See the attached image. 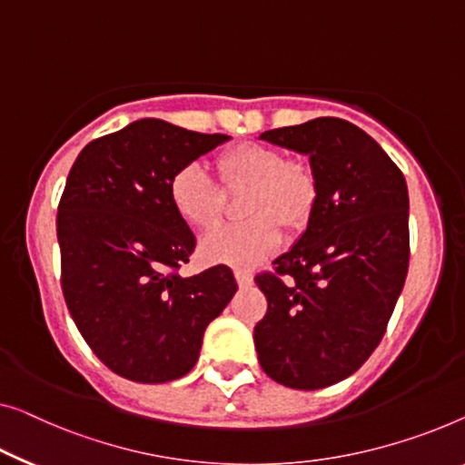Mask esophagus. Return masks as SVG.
<instances>
[{
    "label": "esophagus",
    "instance_id": "esophagus-1",
    "mask_svg": "<svg viewBox=\"0 0 465 465\" xmlns=\"http://www.w3.org/2000/svg\"><path fill=\"white\" fill-rule=\"evenodd\" d=\"M233 275H235V282H238L240 288L252 286V273L251 272H244V269H235Z\"/></svg>",
    "mask_w": 465,
    "mask_h": 465
}]
</instances>
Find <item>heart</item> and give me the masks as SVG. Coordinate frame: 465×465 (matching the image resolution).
Segmentation results:
<instances>
[{"instance_id":"obj_1","label":"heart","mask_w":465,"mask_h":465,"mask_svg":"<svg viewBox=\"0 0 465 465\" xmlns=\"http://www.w3.org/2000/svg\"><path fill=\"white\" fill-rule=\"evenodd\" d=\"M225 192L248 190L242 223L219 227L200 242V256L211 265L252 269L269 259L282 242V227L299 233L309 225L317 206L313 166L286 158L282 150L262 143H240L217 158ZM204 166H179L169 182V200L177 217L193 230L206 232L221 221L225 193Z\"/></svg>"}]
</instances>
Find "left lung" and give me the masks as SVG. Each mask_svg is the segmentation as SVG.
<instances>
[{
  "instance_id": "obj_1",
  "label": "left lung",
  "mask_w": 465,
  "mask_h": 465,
  "mask_svg": "<svg viewBox=\"0 0 465 465\" xmlns=\"http://www.w3.org/2000/svg\"><path fill=\"white\" fill-rule=\"evenodd\" d=\"M309 154L317 206L301 240L254 277L267 313L254 325L262 371L317 391L349 378L382 341L410 267V196L380 143L322 116L261 134Z\"/></svg>"
}]
</instances>
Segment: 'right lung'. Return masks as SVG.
Segmentation results:
<instances>
[{
	"mask_svg": "<svg viewBox=\"0 0 465 465\" xmlns=\"http://www.w3.org/2000/svg\"><path fill=\"white\" fill-rule=\"evenodd\" d=\"M227 140L142 119L89 142L68 173L55 219L62 292L89 349L134 382L185 376L238 290L225 265L179 275L196 238L169 200L173 173Z\"/></svg>",
	"mask_w": 465,
	"mask_h": 465,
	"instance_id": "obj_1",
	"label": "right lung"
}]
</instances>
